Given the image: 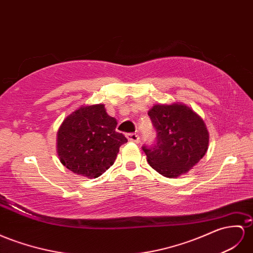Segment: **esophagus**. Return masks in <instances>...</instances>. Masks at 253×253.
<instances>
[{
    "instance_id": "34e87169",
    "label": "esophagus",
    "mask_w": 253,
    "mask_h": 253,
    "mask_svg": "<svg viewBox=\"0 0 253 253\" xmlns=\"http://www.w3.org/2000/svg\"><path fill=\"white\" fill-rule=\"evenodd\" d=\"M126 137L128 139V141L134 142V143H139V142H140V137H139L138 133H127Z\"/></svg>"
}]
</instances>
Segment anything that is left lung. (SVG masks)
I'll list each match as a JSON object with an SVG mask.
<instances>
[{
    "label": "left lung",
    "mask_w": 253,
    "mask_h": 253,
    "mask_svg": "<svg viewBox=\"0 0 253 253\" xmlns=\"http://www.w3.org/2000/svg\"><path fill=\"white\" fill-rule=\"evenodd\" d=\"M147 114L157 132V143L143 146L148 165L169 178L188 173L209 148L210 133L204 121L182 102L154 105Z\"/></svg>",
    "instance_id": "left-lung-1"
}]
</instances>
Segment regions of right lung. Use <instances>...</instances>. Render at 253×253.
Wrapping results in <instances>:
<instances>
[{"instance_id":"1","label":"right lung","mask_w":253,"mask_h":253,"mask_svg":"<svg viewBox=\"0 0 253 253\" xmlns=\"http://www.w3.org/2000/svg\"><path fill=\"white\" fill-rule=\"evenodd\" d=\"M118 122L103 103L78 108L63 121L56 134V152L63 166L75 174L96 178L111 167L127 142L115 130Z\"/></svg>"}]
</instances>
